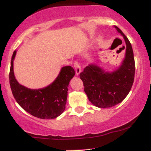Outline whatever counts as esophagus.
I'll use <instances>...</instances> for the list:
<instances>
[{
	"mask_svg": "<svg viewBox=\"0 0 151 151\" xmlns=\"http://www.w3.org/2000/svg\"><path fill=\"white\" fill-rule=\"evenodd\" d=\"M74 68H75L76 74H77V75H79V74H80L81 72L80 65H79V64L77 62H74Z\"/></svg>",
	"mask_w": 151,
	"mask_h": 151,
	"instance_id": "obj_1",
	"label": "esophagus"
}]
</instances>
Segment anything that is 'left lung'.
<instances>
[{
	"label": "left lung",
	"instance_id": "1",
	"mask_svg": "<svg viewBox=\"0 0 151 151\" xmlns=\"http://www.w3.org/2000/svg\"><path fill=\"white\" fill-rule=\"evenodd\" d=\"M117 32L126 42L125 57L117 69L106 70L96 64H89L79 74L89 101L99 108H109L121 103L129 94L135 75V61L131 42L117 26Z\"/></svg>",
	"mask_w": 151,
	"mask_h": 151
}]
</instances>
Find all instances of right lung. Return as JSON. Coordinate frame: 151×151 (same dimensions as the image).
<instances>
[{"mask_svg":"<svg viewBox=\"0 0 151 151\" xmlns=\"http://www.w3.org/2000/svg\"><path fill=\"white\" fill-rule=\"evenodd\" d=\"M17 50L13 52L10 62V85L17 103L25 111L42 119H52L58 117L65 110L67 91L71 79L75 75L71 66L62 67L54 81L41 89H30L19 84L13 71Z\"/></svg>","mask_w":151,"mask_h":151,"instance_id":"right-lung-1","label":"right lung"}]
</instances>
